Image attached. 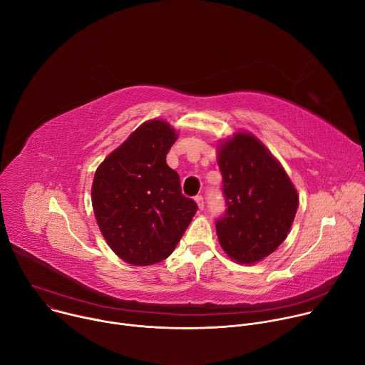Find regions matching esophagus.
Masks as SVG:
<instances>
[{
	"label": "esophagus",
	"mask_w": 365,
	"mask_h": 365,
	"mask_svg": "<svg viewBox=\"0 0 365 365\" xmlns=\"http://www.w3.org/2000/svg\"><path fill=\"white\" fill-rule=\"evenodd\" d=\"M195 203H197L200 210H203L205 209V198H203V195H195Z\"/></svg>",
	"instance_id": "esophagus-1"
}]
</instances>
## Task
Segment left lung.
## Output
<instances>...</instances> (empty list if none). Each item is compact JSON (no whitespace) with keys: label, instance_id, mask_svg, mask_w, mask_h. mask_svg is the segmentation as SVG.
<instances>
[{"label":"left lung","instance_id":"obj_1","mask_svg":"<svg viewBox=\"0 0 365 365\" xmlns=\"http://www.w3.org/2000/svg\"><path fill=\"white\" fill-rule=\"evenodd\" d=\"M226 213L216 220L223 251L239 264H255L287 237L297 191L284 168L254 135L239 132L217 150Z\"/></svg>","mask_w":365,"mask_h":365}]
</instances>
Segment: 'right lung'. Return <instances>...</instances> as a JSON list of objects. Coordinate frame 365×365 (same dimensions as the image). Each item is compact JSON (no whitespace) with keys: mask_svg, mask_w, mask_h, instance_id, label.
Returning a JSON list of instances; mask_svg holds the SVG:
<instances>
[{"mask_svg":"<svg viewBox=\"0 0 365 365\" xmlns=\"http://www.w3.org/2000/svg\"><path fill=\"white\" fill-rule=\"evenodd\" d=\"M164 120H148L96 171L91 200L98 227L117 257L132 265L168 258L197 212L167 165L177 140Z\"/></svg>","mask_w":365,"mask_h":365,"instance_id":"add662e5","label":"right lung"}]
</instances>
